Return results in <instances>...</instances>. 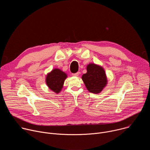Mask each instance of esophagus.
Instances as JSON below:
<instances>
[{"mask_svg":"<svg viewBox=\"0 0 150 150\" xmlns=\"http://www.w3.org/2000/svg\"><path fill=\"white\" fill-rule=\"evenodd\" d=\"M79 74V72H76L75 74H72V76H78Z\"/></svg>","mask_w":150,"mask_h":150,"instance_id":"esophagus-1","label":"esophagus"}]
</instances>
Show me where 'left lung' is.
Listing matches in <instances>:
<instances>
[{
	"label": "left lung",
	"mask_w": 150,
	"mask_h": 150,
	"mask_svg": "<svg viewBox=\"0 0 150 150\" xmlns=\"http://www.w3.org/2000/svg\"><path fill=\"white\" fill-rule=\"evenodd\" d=\"M82 79L88 91L94 94L101 93L108 84L104 68L95 63H89L87 66V73L82 75Z\"/></svg>",
	"instance_id": "1"
}]
</instances>
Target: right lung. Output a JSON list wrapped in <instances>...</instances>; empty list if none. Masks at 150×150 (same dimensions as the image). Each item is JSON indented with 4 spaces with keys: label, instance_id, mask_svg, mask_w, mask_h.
Here are the masks:
<instances>
[{
    "label": "right lung",
    "instance_id": "right-lung-1",
    "mask_svg": "<svg viewBox=\"0 0 150 150\" xmlns=\"http://www.w3.org/2000/svg\"><path fill=\"white\" fill-rule=\"evenodd\" d=\"M68 77L67 74L58 68L53 69L48 73L46 78V83L49 88L56 94L62 90L64 82Z\"/></svg>",
    "mask_w": 150,
    "mask_h": 150
}]
</instances>
